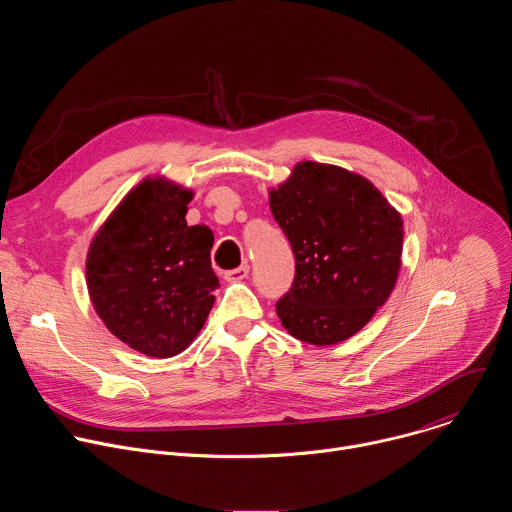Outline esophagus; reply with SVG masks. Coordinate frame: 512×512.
Masks as SVG:
<instances>
[{
	"label": "esophagus",
	"mask_w": 512,
	"mask_h": 512,
	"mask_svg": "<svg viewBox=\"0 0 512 512\" xmlns=\"http://www.w3.org/2000/svg\"><path fill=\"white\" fill-rule=\"evenodd\" d=\"M247 275H249V265H241V267H235V269L227 271V273H225V279H227V281H241V279H245Z\"/></svg>",
	"instance_id": "esophagus-1"
}]
</instances>
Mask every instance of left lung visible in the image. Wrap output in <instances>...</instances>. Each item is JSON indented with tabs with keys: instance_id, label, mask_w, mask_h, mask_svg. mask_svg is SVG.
Masks as SVG:
<instances>
[{
	"instance_id": "obj_1",
	"label": "left lung",
	"mask_w": 512,
	"mask_h": 512,
	"mask_svg": "<svg viewBox=\"0 0 512 512\" xmlns=\"http://www.w3.org/2000/svg\"><path fill=\"white\" fill-rule=\"evenodd\" d=\"M269 206L296 257L294 283L275 304L283 328L316 346L350 338L395 287L401 214L367 178L318 162H300Z\"/></svg>"
}]
</instances>
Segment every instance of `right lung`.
I'll list each match as a JSON object with an SVG mask.
<instances>
[{"mask_svg":"<svg viewBox=\"0 0 512 512\" xmlns=\"http://www.w3.org/2000/svg\"><path fill=\"white\" fill-rule=\"evenodd\" d=\"M190 200V190L164 178L143 180L107 218L87 255L99 318L148 356L182 352L214 304V237L208 227L186 225Z\"/></svg>","mask_w":512,"mask_h":512,"instance_id":"right-lung-1","label":"right lung"}]
</instances>
